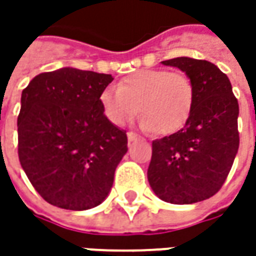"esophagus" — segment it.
I'll return each mask as SVG.
<instances>
[{
    "label": "esophagus",
    "instance_id": "1",
    "mask_svg": "<svg viewBox=\"0 0 256 256\" xmlns=\"http://www.w3.org/2000/svg\"><path fill=\"white\" fill-rule=\"evenodd\" d=\"M126 136H128V141H130V142H134V141L138 140V135L135 132H128L126 134Z\"/></svg>",
    "mask_w": 256,
    "mask_h": 256
}]
</instances>
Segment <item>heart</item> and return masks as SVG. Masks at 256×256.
<instances>
[{
    "instance_id": "obj_1",
    "label": "heart",
    "mask_w": 256,
    "mask_h": 256,
    "mask_svg": "<svg viewBox=\"0 0 256 256\" xmlns=\"http://www.w3.org/2000/svg\"><path fill=\"white\" fill-rule=\"evenodd\" d=\"M195 85L181 71L141 70L122 78L118 88H106L100 95L102 112L114 125H125L141 112L145 131L161 135L180 131L191 116Z\"/></svg>"
}]
</instances>
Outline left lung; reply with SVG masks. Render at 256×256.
<instances>
[{
	"mask_svg": "<svg viewBox=\"0 0 256 256\" xmlns=\"http://www.w3.org/2000/svg\"><path fill=\"white\" fill-rule=\"evenodd\" d=\"M162 64L191 78L195 102L184 128L152 141L148 181L165 202L204 201L221 190L238 152V100L228 76L210 61L180 56Z\"/></svg>",
	"mask_w": 256,
	"mask_h": 256,
	"instance_id": "1",
	"label": "left lung"
}]
</instances>
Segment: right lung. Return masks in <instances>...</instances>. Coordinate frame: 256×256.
<instances>
[{
  "mask_svg": "<svg viewBox=\"0 0 256 256\" xmlns=\"http://www.w3.org/2000/svg\"><path fill=\"white\" fill-rule=\"evenodd\" d=\"M110 74L76 68L42 72L21 95L18 158L45 201L71 211L106 198L128 151L126 132L104 115L100 95Z\"/></svg>",
  "mask_w": 256,
  "mask_h": 256,
  "instance_id": "1",
  "label": "right lung"
}]
</instances>
